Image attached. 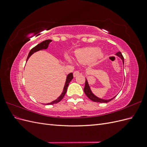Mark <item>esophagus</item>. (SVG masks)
I'll list each match as a JSON object with an SVG mask.
<instances>
[{"label":"esophagus","mask_w":147,"mask_h":147,"mask_svg":"<svg viewBox=\"0 0 147 147\" xmlns=\"http://www.w3.org/2000/svg\"><path fill=\"white\" fill-rule=\"evenodd\" d=\"M79 74H80V72H78V71H75V72H74V77H76L78 76Z\"/></svg>","instance_id":"1"}]
</instances>
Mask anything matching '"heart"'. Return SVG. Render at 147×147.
Returning <instances> with one entry per match:
<instances>
[{"mask_svg":"<svg viewBox=\"0 0 147 147\" xmlns=\"http://www.w3.org/2000/svg\"><path fill=\"white\" fill-rule=\"evenodd\" d=\"M104 56V53L100 50L99 48L87 47L79 49L75 54V59L79 63L90 65H96ZM69 61H72L70 57H67Z\"/></svg>","mask_w":147,"mask_h":147,"instance_id":"b5f03b06","label":"heart"}]
</instances>
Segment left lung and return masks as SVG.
I'll use <instances>...</instances> for the list:
<instances>
[{
	"label": "left lung",
	"instance_id": "1",
	"mask_svg": "<svg viewBox=\"0 0 147 147\" xmlns=\"http://www.w3.org/2000/svg\"><path fill=\"white\" fill-rule=\"evenodd\" d=\"M116 55L118 57H119V58L122 60L123 64L124 65V57H123L122 54L121 53V52L117 53ZM86 78V81H85V86H84V93H85V94L87 96L88 98L91 99V100H92L93 102H100V103H107V102H109L110 100H112V99H113L115 97L117 96H115V97H112V98L109 99H101V98H99V97H97L96 95H94L92 93V92L91 90V88H90V86L88 84V80L86 79V78Z\"/></svg>",
	"mask_w": 147,
	"mask_h": 147
}]
</instances>
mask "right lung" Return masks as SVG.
I'll use <instances>...</instances> for the list:
<instances>
[{
  "mask_svg": "<svg viewBox=\"0 0 147 147\" xmlns=\"http://www.w3.org/2000/svg\"><path fill=\"white\" fill-rule=\"evenodd\" d=\"M51 42H52L51 40H46L43 41V42H41L40 43L38 44L37 45H36L34 48H33L32 50L30 51L26 61H27L29 59V58L30 57V56L33 55L34 53L37 52L38 51H40V50H46V49H47L48 47L49 44H50ZM73 78H74V77H73V74L72 73H70L69 74L67 75L65 83L64 86V88H63V92H62L61 94L58 97H57V98L56 100L52 101L51 102H50V103L46 104V105H52V104H57V103H58L59 102H60L62 99H63V98L64 97V96H65V93L67 92V87L69 86V84L71 82V80H72L73 79Z\"/></svg>",
  "mask_w": 147,
  "mask_h": 147,
  "instance_id": "right-lung-1",
  "label": "right lung"
}]
</instances>
